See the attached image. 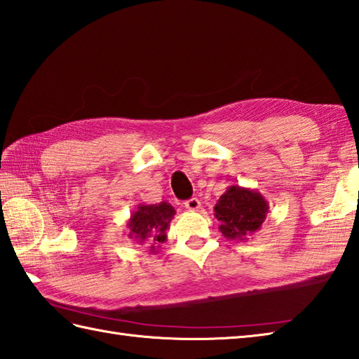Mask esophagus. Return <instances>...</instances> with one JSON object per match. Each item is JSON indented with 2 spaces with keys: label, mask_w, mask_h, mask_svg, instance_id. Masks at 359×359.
<instances>
[{
  "label": "esophagus",
  "mask_w": 359,
  "mask_h": 359,
  "mask_svg": "<svg viewBox=\"0 0 359 359\" xmlns=\"http://www.w3.org/2000/svg\"><path fill=\"white\" fill-rule=\"evenodd\" d=\"M185 208H188L189 211H197L201 208V201L197 197H191V199L185 202Z\"/></svg>",
  "instance_id": "34e87169"
}]
</instances>
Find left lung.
Here are the masks:
<instances>
[{
  "mask_svg": "<svg viewBox=\"0 0 359 359\" xmlns=\"http://www.w3.org/2000/svg\"><path fill=\"white\" fill-rule=\"evenodd\" d=\"M269 208V202L257 189L231 185L219 197L215 216L220 220L219 230L224 238L245 242L261 230Z\"/></svg>",
  "mask_w": 359,
  "mask_h": 359,
  "instance_id": "8db88e82",
  "label": "left lung"
}]
</instances>
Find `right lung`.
<instances>
[{"label":"right lung","mask_w":359,"mask_h":359,"mask_svg":"<svg viewBox=\"0 0 359 359\" xmlns=\"http://www.w3.org/2000/svg\"><path fill=\"white\" fill-rule=\"evenodd\" d=\"M175 215L172 205L166 201L152 205L139 203L128 220V238L137 243H151V251L166 241V231Z\"/></svg>","instance_id":"1"}]
</instances>
